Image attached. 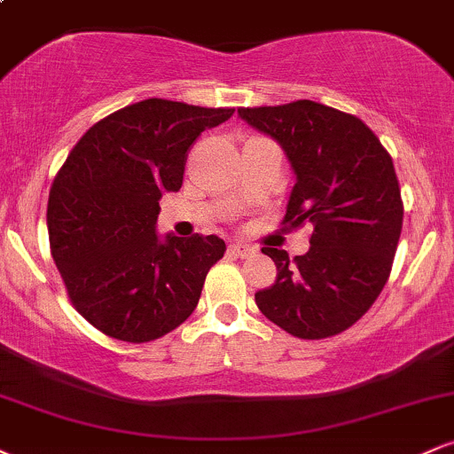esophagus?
<instances>
[{"label": "esophagus", "instance_id": "1", "mask_svg": "<svg viewBox=\"0 0 454 454\" xmlns=\"http://www.w3.org/2000/svg\"><path fill=\"white\" fill-rule=\"evenodd\" d=\"M231 252L234 254V256L247 258V256H252L254 252H256V247H254V245H247V243L237 241V243H232V245H231Z\"/></svg>", "mask_w": 454, "mask_h": 454}]
</instances>
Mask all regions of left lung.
<instances>
[{"label": "left lung", "instance_id": "1", "mask_svg": "<svg viewBox=\"0 0 454 454\" xmlns=\"http://www.w3.org/2000/svg\"><path fill=\"white\" fill-rule=\"evenodd\" d=\"M239 117L293 164L284 223H314L303 256L262 247L278 278L256 293L258 309L299 340L337 335L367 314L393 269L403 223L393 160L361 119L325 104L239 108Z\"/></svg>", "mask_w": 454, "mask_h": 454}]
</instances>
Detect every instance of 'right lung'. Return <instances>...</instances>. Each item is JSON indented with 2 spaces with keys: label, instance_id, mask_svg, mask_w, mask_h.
Segmentation results:
<instances>
[{
  "label": "right lung",
  "instance_id": "add662e5",
  "mask_svg": "<svg viewBox=\"0 0 454 454\" xmlns=\"http://www.w3.org/2000/svg\"><path fill=\"white\" fill-rule=\"evenodd\" d=\"M234 108L149 100L82 134L51 185V254L74 309L104 335L145 343L196 309L209 269L226 252L215 234H155L160 198L179 192L187 151Z\"/></svg>",
  "mask_w": 454,
  "mask_h": 454
}]
</instances>
